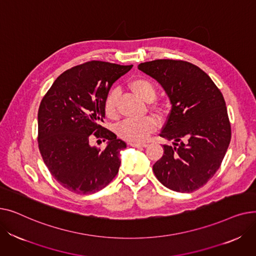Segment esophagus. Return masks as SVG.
<instances>
[{"instance_id":"1","label":"esophagus","mask_w":256,"mask_h":256,"mask_svg":"<svg viewBox=\"0 0 256 256\" xmlns=\"http://www.w3.org/2000/svg\"><path fill=\"white\" fill-rule=\"evenodd\" d=\"M130 145L132 147H147L148 146V144H146V143H134V142H130Z\"/></svg>"}]
</instances>
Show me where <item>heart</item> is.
<instances>
[{"label": "heart", "mask_w": 256, "mask_h": 256, "mask_svg": "<svg viewBox=\"0 0 256 256\" xmlns=\"http://www.w3.org/2000/svg\"><path fill=\"white\" fill-rule=\"evenodd\" d=\"M130 90L141 100L150 102L156 98V87L152 80L145 78H137L130 80ZM119 93L116 89L108 94L104 100V112L110 118H114L117 114V100ZM158 128V121L154 117H145L142 119L124 120L117 126V134L120 138L132 142L145 141L152 132Z\"/></svg>", "instance_id": "heart-1"}]
</instances>
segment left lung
<instances>
[{"mask_svg": "<svg viewBox=\"0 0 256 256\" xmlns=\"http://www.w3.org/2000/svg\"><path fill=\"white\" fill-rule=\"evenodd\" d=\"M138 68L163 87L171 111L160 136L172 140L154 165L158 182L168 189L190 193L217 172L230 143L232 130L224 98L198 66L160 59Z\"/></svg>", "mask_w": 256, "mask_h": 256, "instance_id": "left-lung-1", "label": "left lung"}]
</instances>
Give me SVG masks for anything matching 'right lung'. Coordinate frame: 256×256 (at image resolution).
Returning <instances> with one entry per match:
<instances>
[{
    "label": "right lung",
    "instance_id": "add662e5",
    "mask_svg": "<svg viewBox=\"0 0 256 256\" xmlns=\"http://www.w3.org/2000/svg\"><path fill=\"white\" fill-rule=\"evenodd\" d=\"M132 67L102 61L74 66L56 78L40 102L39 150L52 178L65 189L92 194L117 176L120 152L126 144L100 124L108 93ZM93 136L108 140L104 151L90 145Z\"/></svg>",
    "mask_w": 256,
    "mask_h": 256
}]
</instances>
